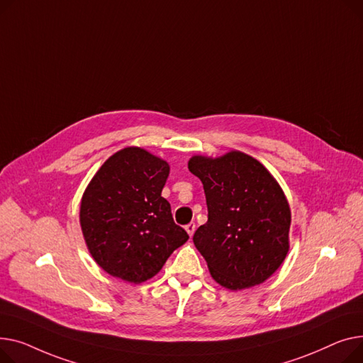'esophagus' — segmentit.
<instances>
[{"instance_id": "34e87169", "label": "esophagus", "mask_w": 363, "mask_h": 363, "mask_svg": "<svg viewBox=\"0 0 363 363\" xmlns=\"http://www.w3.org/2000/svg\"><path fill=\"white\" fill-rule=\"evenodd\" d=\"M186 231H187V234H189V236L191 238V236H194V233H195V228H196V225H195V223H189L186 227Z\"/></svg>"}]
</instances>
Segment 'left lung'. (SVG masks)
Masks as SVG:
<instances>
[{"label": "left lung", "mask_w": 363, "mask_h": 363, "mask_svg": "<svg viewBox=\"0 0 363 363\" xmlns=\"http://www.w3.org/2000/svg\"><path fill=\"white\" fill-rule=\"evenodd\" d=\"M189 172L203 184L208 221L194 243L212 279L230 290L264 283L289 252L291 216L279 183L259 161L238 151L190 158Z\"/></svg>", "instance_id": "1"}]
</instances>
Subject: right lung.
Returning a JSON list of instances; mask_svg holds the SVG:
<instances>
[{
    "label": "right lung",
    "mask_w": 363,
    "mask_h": 363,
    "mask_svg": "<svg viewBox=\"0 0 363 363\" xmlns=\"http://www.w3.org/2000/svg\"><path fill=\"white\" fill-rule=\"evenodd\" d=\"M168 164L142 147H124L106 160L86 187L80 225L95 262L113 277L146 281L189 234L161 196Z\"/></svg>",
    "instance_id": "obj_1"
}]
</instances>
